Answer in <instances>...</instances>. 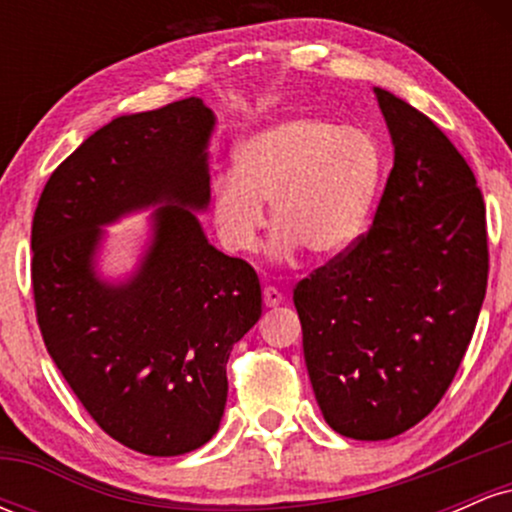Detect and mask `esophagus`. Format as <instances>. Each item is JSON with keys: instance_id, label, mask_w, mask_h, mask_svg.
Instances as JSON below:
<instances>
[{"instance_id": "1", "label": "esophagus", "mask_w": 512, "mask_h": 512, "mask_svg": "<svg viewBox=\"0 0 512 512\" xmlns=\"http://www.w3.org/2000/svg\"><path fill=\"white\" fill-rule=\"evenodd\" d=\"M262 296H264V305H267V308H276V305L284 303V293H281L279 289H274V286H264Z\"/></svg>"}]
</instances>
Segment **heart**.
<instances>
[{"label":"heart","instance_id":"1","mask_svg":"<svg viewBox=\"0 0 512 512\" xmlns=\"http://www.w3.org/2000/svg\"><path fill=\"white\" fill-rule=\"evenodd\" d=\"M383 154L361 127L291 117L255 132L233 154V173L214 175L209 211L228 252L260 245L267 211L276 226L272 255H334L356 236L380 182Z\"/></svg>","mask_w":512,"mask_h":512}]
</instances>
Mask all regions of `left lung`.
<instances>
[{
    "label": "left lung",
    "mask_w": 512,
    "mask_h": 512,
    "mask_svg": "<svg viewBox=\"0 0 512 512\" xmlns=\"http://www.w3.org/2000/svg\"><path fill=\"white\" fill-rule=\"evenodd\" d=\"M395 146L373 226L293 289L322 416L354 440L426 419L472 342L489 279L472 168L424 113L375 88Z\"/></svg>",
    "instance_id": "1"
}]
</instances>
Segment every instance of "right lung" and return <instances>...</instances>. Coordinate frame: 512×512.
I'll use <instances>...</instances> for the list:
<instances>
[{
	"mask_svg": "<svg viewBox=\"0 0 512 512\" xmlns=\"http://www.w3.org/2000/svg\"><path fill=\"white\" fill-rule=\"evenodd\" d=\"M214 122L195 96L115 117L57 166L33 216L48 354L110 438L154 457L185 455L219 431L228 356L262 315L255 269L216 250L195 214L209 204ZM156 203L138 272L101 280L102 226Z\"/></svg>",
	"mask_w": 512,
	"mask_h": 512,
	"instance_id": "obj_1",
	"label": "right lung"
}]
</instances>
